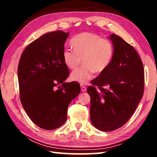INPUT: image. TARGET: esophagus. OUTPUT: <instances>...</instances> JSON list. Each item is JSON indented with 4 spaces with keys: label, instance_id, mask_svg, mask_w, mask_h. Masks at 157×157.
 Here are the masks:
<instances>
[{
    "label": "esophagus",
    "instance_id": "1",
    "mask_svg": "<svg viewBox=\"0 0 157 157\" xmlns=\"http://www.w3.org/2000/svg\"><path fill=\"white\" fill-rule=\"evenodd\" d=\"M81 91H82V92L86 91V86H83V85H82V84H81Z\"/></svg>",
    "mask_w": 157,
    "mask_h": 157
}]
</instances>
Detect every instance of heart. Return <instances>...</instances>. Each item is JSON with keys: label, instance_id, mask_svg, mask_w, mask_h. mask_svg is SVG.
Returning <instances> with one entry per match:
<instances>
[{"label": "heart", "instance_id": "heart-1", "mask_svg": "<svg viewBox=\"0 0 157 157\" xmlns=\"http://www.w3.org/2000/svg\"><path fill=\"white\" fill-rule=\"evenodd\" d=\"M71 44L73 50L65 48L63 50V62L69 69L74 70L81 63L82 59L84 64L71 75L72 80L80 84H86L94 72L100 73L105 71L113 59L112 44L96 34H79L71 39Z\"/></svg>", "mask_w": 157, "mask_h": 157}]
</instances>
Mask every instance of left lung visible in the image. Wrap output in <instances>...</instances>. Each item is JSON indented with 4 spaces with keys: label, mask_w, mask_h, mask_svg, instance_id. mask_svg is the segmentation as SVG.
I'll use <instances>...</instances> for the list:
<instances>
[{
    "label": "left lung",
    "mask_w": 157,
    "mask_h": 157,
    "mask_svg": "<svg viewBox=\"0 0 157 157\" xmlns=\"http://www.w3.org/2000/svg\"><path fill=\"white\" fill-rule=\"evenodd\" d=\"M109 39L113 46V59L87 89L91 97V121L95 128L104 132L124 125L144 91L143 65L136 50L116 34H111Z\"/></svg>",
    "instance_id": "1"
}]
</instances>
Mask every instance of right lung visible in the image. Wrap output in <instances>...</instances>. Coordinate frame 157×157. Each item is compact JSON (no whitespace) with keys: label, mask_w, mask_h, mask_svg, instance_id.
<instances>
[{"label":"right lung","mask_w":157,"mask_h":157,"mask_svg":"<svg viewBox=\"0 0 157 157\" xmlns=\"http://www.w3.org/2000/svg\"><path fill=\"white\" fill-rule=\"evenodd\" d=\"M68 34L62 30L44 34L25 48L18 63L21 104L32 121L46 130L65 123L68 105L80 93L78 82H64L69 71L62 52Z\"/></svg>","instance_id":"add662e5"}]
</instances>
